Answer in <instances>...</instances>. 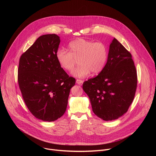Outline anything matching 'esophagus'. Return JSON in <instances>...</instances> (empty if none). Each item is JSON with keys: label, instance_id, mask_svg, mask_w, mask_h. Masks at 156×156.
<instances>
[{"label": "esophagus", "instance_id": "obj_1", "mask_svg": "<svg viewBox=\"0 0 156 156\" xmlns=\"http://www.w3.org/2000/svg\"><path fill=\"white\" fill-rule=\"evenodd\" d=\"M76 83L78 84H82L83 83V80H81L77 79V80H76Z\"/></svg>", "mask_w": 156, "mask_h": 156}]
</instances>
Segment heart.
Returning <instances> with one entry per match:
<instances>
[{"instance_id":"obj_1","label":"heart","mask_w":156,"mask_h":156,"mask_svg":"<svg viewBox=\"0 0 156 156\" xmlns=\"http://www.w3.org/2000/svg\"><path fill=\"white\" fill-rule=\"evenodd\" d=\"M69 48L70 51L58 48L55 53L56 60L63 70L72 71L78 58L80 65L72 73L76 77L84 78L91 72L98 74L104 69L108 51L103 43L79 38L70 42Z\"/></svg>"}]
</instances>
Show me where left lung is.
I'll return each mask as SVG.
<instances>
[{
    "label": "left lung",
    "mask_w": 156,
    "mask_h": 156,
    "mask_svg": "<svg viewBox=\"0 0 156 156\" xmlns=\"http://www.w3.org/2000/svg\"><path fill=\"white\" fill-rule=\"evenodd\" d=\"M136 86L137 73L131 55L114 38L104 69L97 76L84 81L83 89L90 99L94 114L110 121L127 112Z\"/></svg>",
    "instance_id": "8db88e82"
}]
</instances>
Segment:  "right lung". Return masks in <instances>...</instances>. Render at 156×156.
Wrapping results in <instances>:
<instances>
[{
	"instance_id": "obj_1",
	"label": "right lung",
	"mask_w": 156,
	"mask_h": 156,
	"mask_svg": "<svg viewBox=\"0 0 156 156\" xmlns=\"http://www.w3.org/2000/svg\"><path fill=\"white\" fill-rule=\"evenodd\" d=\"M60 42L57 34L41 36L19 62L18 81L23 100L31 113L45 122L64 114L75 84V79L69 77L56 60Z\"/></svg>"
}]
</instances>
